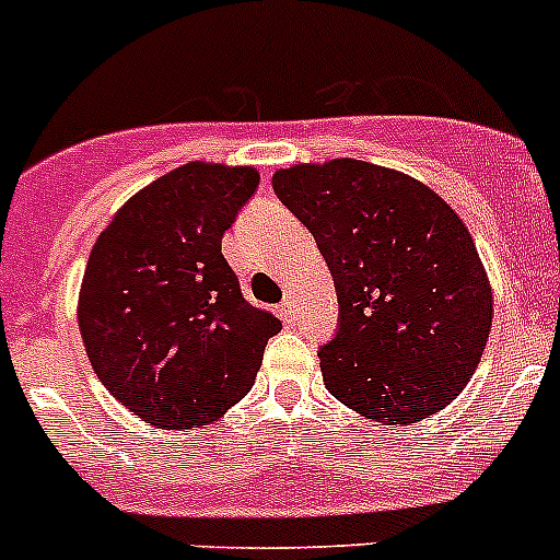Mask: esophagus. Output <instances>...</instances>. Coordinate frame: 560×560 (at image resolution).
Instances as JSON below:
<instances>
[{
  "instance_id": "1",
  "label": "esophagus",
  "mask_w": 560,
  "mask_h": 560,
  "mask_svg": "<svg viewBox=\"0 0 560 560\" xmlns=\"http://www.w3.org/2000/svg\"><path fill=\"white\" fill-rule=\"evenodd\" d=\"M279 312H281V317L287 319V323H292V319H298V314H301V306H298L295 298H284V301H281V306H279Z\"/></svg>"
}]
</instances>
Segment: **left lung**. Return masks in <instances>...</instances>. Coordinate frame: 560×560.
Wrapping results in <instances>:
<instances>
[{
  "label": "left lung",
  "instance_id": "left-lung-1",
  "mask_svg": "<svg viewBox=\"0 0 560 560\" xmlns=\"http://www.w3.org/2000/svg\"><path fill=\"white\" fill-rule=\"evenodd\" d=\"M273 191L317 241L339 298L319 347L325 388L380 424L457 399L492 328V290L468 226L424 183L355 159L295 164Z\"/></svg>",
  "mask_w": 560,
  "mask_h": 560
}]
</instances>
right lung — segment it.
<instances>
[{"label":"right lung","mask_w":560,"mask_h":560,"mask_svg":"<svg viewBox=\"0 0 560 560\" xmlns=\"http://www.w3.org/2000/svg\"><path fill=\"white\" fill-rule=\"evenodd\" d=\"M259 186L191 161L114 213L86 259L79 328L97 380L148 424L191 430L252 390L281 319L243 298L221 237Z\"/></svg>","instance_id":"1"}]
</instances>
